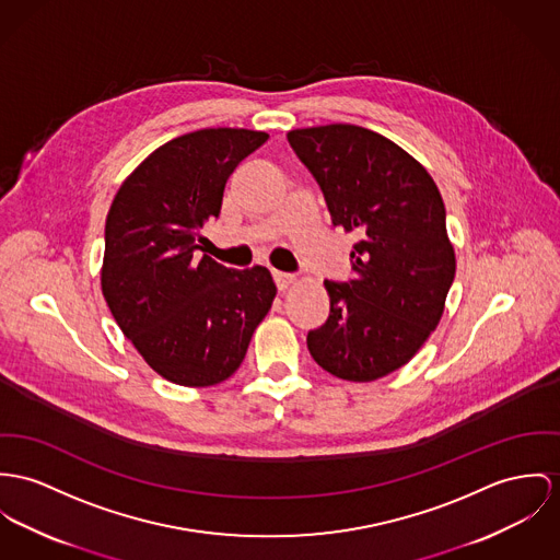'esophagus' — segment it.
I'll return each instance as SVG.
<instances>
[{
	"mask_svg": "<svg viewBox=\"0 0 560 560\" xmlns=\"http://www.w3.org/2000/svg\"><path fill=\"white\" fill-rule=\"evenodd\" d=\"M275 283H277L279 292H285L292 283H296V277L290 275V272H279V270H275Z\"/></svg>",
	"mask_w": 560,
	"mask_h": 560,
	"instance_id": "34e87169",
	"label": "esophagus"
}]
</instances>
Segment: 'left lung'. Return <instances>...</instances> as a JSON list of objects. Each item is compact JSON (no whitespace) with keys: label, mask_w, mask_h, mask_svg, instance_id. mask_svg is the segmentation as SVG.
I'll return each instance as SVG.
<instances>
[{"label":"left lung","mask_w":560,"mask_h":560,"mask_svg":"<svg viewBox=\"0 0 560 560\" xmlns=\"http://www.w3.org/2000/svg\"><path fill=\"white\" fill-rule=\"evenodd\" d=\"M335 225L351 232L355 279L324 281L326 324L306 337L313 360L347 382L405 366L436 328L456 275L443 198L427 168L386 136L349 124L292 129Z\"/></svg>","instance_id":"obj_1"}]
</instances>
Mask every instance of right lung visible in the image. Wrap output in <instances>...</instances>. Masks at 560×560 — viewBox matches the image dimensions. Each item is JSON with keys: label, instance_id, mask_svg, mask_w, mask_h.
<instances>
[{"label": "right lung", "instance_id": "right-lung-1", "mask_svg": "<svg viewBox=\"0 0 560 560\" xmlns=\"http://www.w3.org/2000/svg\"><path fill=\"white\" fill-rule=\"evenodd\" d=\"M266 131L198 129L155 149L119 187L104 230L102 294L144 362L187 387L225 382L277 288L264 266L225 268L198 243Z\"/></svg>", "mask_w": 560, "mask_h": 560}]
</instances>
